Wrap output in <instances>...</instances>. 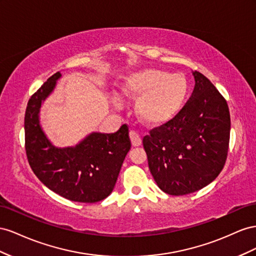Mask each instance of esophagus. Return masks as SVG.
<instances>
[{"mask_svg":"<svg viewBox=\"0 0 256 256\" xmlns=\"http://www.w3.org/2000/svg\"><path fill=\"white\" fill-rule=\"evenodd\" d=\"M130 142H132V144L134 146V147H138V146L142 144V138H140V134L136 133L135 130H130Z\"/></svg>","mask_w":256,"mask_h":256,"instance_id":"1","label":"esophagus"}]
</instances>
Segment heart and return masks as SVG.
I'll list each match as a JSON object with an SVG mask.
<instances>
[{"label":"heart","instance_id":"1","mask_svg":"<svg viewBox=\"0 0 256 256\" xmlns=\"http://www.w3.org/2000/svg\"><path fill=\"white\" fill-rule=\"evenodd\" d=\"M120 91L128 98H137L134 110L144 124L160 128L172 121L184 107L190 92L188 79L160 68H142L122 78ZM114 107L121 108L119 98H112Z\"/></svg>","mask_w":256,"mask_h":256}]
</instances>
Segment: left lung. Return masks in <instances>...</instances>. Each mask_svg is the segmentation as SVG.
Here are the masks:
<instances>
[{
  "instance_id": "left-lung-1",
  "label": "left lung",
  "mask_w": 256,
  "mask_h": 256,
  "mask_svg": "<svg viewBox=\"0 0 256 256\" xmlns=\"http://www.w3.org/2000/svg\"><path fill=\"white\" fill-rule=\"evenodd\" d=\"M193 76V93L180 114L142 140L150 172L170 195L205 188L218 176L228 158V103L207 77L196 70Z\"/></svg>"
}]
</instances>
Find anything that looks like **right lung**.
Masks as SVG:
<instances>
[{
    "instance_id": "add662e5",
    "label": "right lung",
    "mask_w": 256,
    "mask_h": 256,
    "mask_svg": "<svg viewBox=\"0 0 256 256\" xmlns=\"http://www.w3.org/2000/svg\"><path fill=\"white\" fill-rule=\"evenodd\" d=\"M61 78L58 72L36 91L24 116L28 164L44 184L64 198L96 202L112 192L124 158L130 149L126 124L116 133L93 132L74 147L51 144L40 123V109Z\"/></svg>"
}]
</instances>
